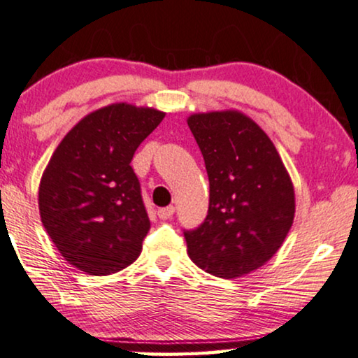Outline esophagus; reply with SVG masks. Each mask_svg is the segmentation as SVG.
Instances as JSON below:
<instances>
[{"mask_svg": "<svg viewBox=\"0 0 358 358\" xmlns=\"http://www.w3.org/2000/svg\"><path fill=\"white\" fill-rule=\"evenodd\" d=\"M173 213H175V208L173 206H167V208H160L159 210H157V215L162 220H167V219H170L173 215Z\"/></svg>", "mask_w": 358, "mask_h": 358, "instance_id": "esophagus-1", "label": "esophagus"}]
</instances>
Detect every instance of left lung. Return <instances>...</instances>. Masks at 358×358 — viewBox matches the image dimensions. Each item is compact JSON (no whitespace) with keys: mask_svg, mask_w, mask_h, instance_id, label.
I'll use <instances>...</instances> for the list:
<instances>
[{"mask_svg":"<svg viewBox=\"0 0 358 358\" xmlns=\"http://www.w3.org/2000/svg\"><path fill=\"white\" fill-rule=\"evenodd\" d=\"M188 127L209 177L208 215L183 231L189 258L217 278L250 274L273 258L294 224V185L273 141L246 115L196 113Z\"/></svg>","mask_w":358,"mask_h":358,"instance_id":"left-lung-1","label":"left lung"}]
</instances>
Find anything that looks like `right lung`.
Listing matches in <instances>:
<instances>
[{"mask_svg": "<svg viewBox=\"0 0 358 358\" xmlns=\"http://www.w3.org/2000/svg\"><path fill=\"white\" fill-rule=\"evenodd\" d=\"M164 112L113 103L64 136L38 188L42 224L69 264L90 275L134 263L150 229L131 160Z\"/></svg>", "mask_w": 358, "mask_h": 358, "instance_id": "right-lung-1", "label": "right lung"}]
</instances>
